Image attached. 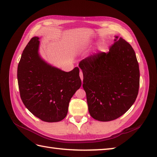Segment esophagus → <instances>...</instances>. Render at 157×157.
Listing matches in <instances>:
<instances>
[{
    "label": "esophagus",
    "instance_id": "obj_1",
    "mask_svg": "<svg viewBox=\"0 0 157 157\" xmlns=\"http://www.w3.org/2000/svg\"><path fill=\"white\" fill-rule=\"evenodd\" d=\"M79 76H80V78L82 79V82L83 79H84V77H83V73L82 71H80V72H79Z\"/></svg>",
    "mask_w": 157,
    "mask_h": 157
}]
</instances>
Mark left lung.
Segmentation results:
<instances>
[{
    "label": "left lung",
    "mask_w": 157,
    "mask_h": 157,
    "mask_svg": "<svg viewBox=\"0 0 157 157\" xmlns=\"http://www.w3.org/2000/svg\"><path fill=\"white\" fill-rule=\"evenodd\" d=\"M108 52H98L79 63L83 88L92 118L109 121L119 118L134 104L139 90L140 70L134 49L115 36Z\"/></svg>",
    "instance_id": "8db88e82"
}]
</instances>
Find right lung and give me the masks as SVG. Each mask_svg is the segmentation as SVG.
I'll return each instance as SVG.
<instances>
[{
	"instance_id": "right-lung-1",
	"label": "right lung",
	"mask_w": 157,
	"mask_h": 157,
	"mask_svg": "<svg viewBox=\"0 0 157 157\" xmlns=\"http://www.w3.org/2000/svg\"><path fill=\"white\" fill-rule=\"evenodd\" d=\"M38 37L32 38L23 50L17 67L22 102L36 117L58 122L68 112L70 100L82 85L79 69L65 72L43 60L38 53Z\"/></svg>"
}]
</instances>
